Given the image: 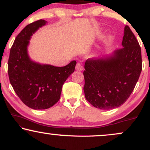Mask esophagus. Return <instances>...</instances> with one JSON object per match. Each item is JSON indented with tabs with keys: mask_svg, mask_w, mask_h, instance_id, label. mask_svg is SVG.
<instances>
[{
	"mask_svg": "<svg viewBox=\"0 0 150 150\" xmlns=\"http://www.w3.org/2000/svg\"><path fill=\"white\" fill-rule=\"evenodd\" d=\"M75 69H76V70H78V71H81V70L83 69V66H82V65L80 63H77L76 67H75Z\"/></svg>",
	"mask_w": 150,
	"mask_h": 150,
	"instance_id": "obj_1",
	"label": "esophagus"
}]
</instances>
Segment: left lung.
<instances>
[{"label": "left lung", "instance_id": "8db88e82", "mask_svg": "<svg viewBox=\"0 0 150 150\" xmlns=\"http://www.w3.org/2000/svg\"><path fill=\"white\" fill-rule=\"evenodd\" d=\"M122 46L111 56L85 62V98L99 109H113L124 104L142 71L141 48L128 26L125 27Z\"/></svg>", "mask_w": 150, "mask_h": 150}]
</instances>
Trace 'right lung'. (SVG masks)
Instances as JSON below:
<instances>
[{
	"mask_svg": "<svg viewBox=\"0 0 150 150\" xmlns=\"http://www.w3.org/2000/svg\"><path fill=\"white\" fill-rule=\"evenodd\" d=\"M46 21L39 20L29 24L15 38L8 63L10 82L19 98L28 107L46 109L58 102L62 87L75 71L76 61L63 67L41 65L31 61L27 46L32 35Z\"/></svg>",
	"mask_w": 150,
	"mask_h": 150,
	"instance_id": "obj_1",
	"label": "right lung"
}]
</instances>
